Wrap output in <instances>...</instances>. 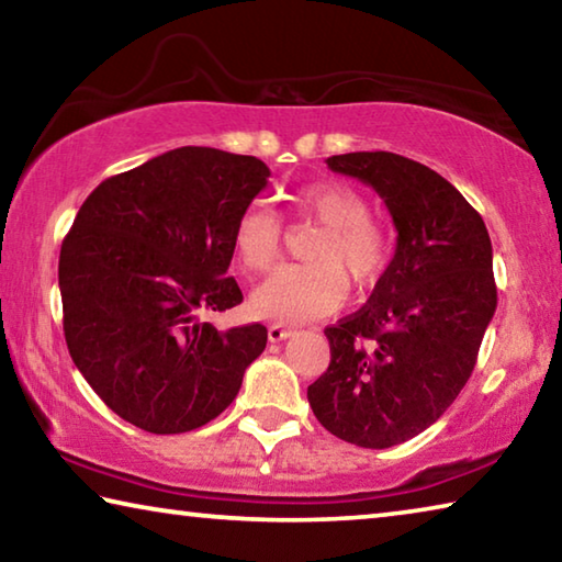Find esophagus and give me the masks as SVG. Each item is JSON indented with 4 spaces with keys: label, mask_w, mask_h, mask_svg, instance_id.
I'll return each instance as SVG.
<instances>
[{
    "label": "esophagus",
    "mask_w": 562,
    "mask_h": 562,
    "mask_svg": "<svg viewBox=\"0 0 562 562\" xmlns=\"http://www.w3.org/2000/svg\"><path fill=\"white\" fill-rule=\"evenodd\" d=\"M268 337H270V341H282V339L292 337V329L284 327V325H270L268 327Z\"/></svg>",
    "instance_id": "1"
}]
</instances>
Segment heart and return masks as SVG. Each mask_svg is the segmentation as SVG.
Segmentation results:
<instances>
[{
  "label": "heart",
  "mask_w": 562,
  "mask_h": 562,
  "mask_svg": "<svg viewBox=\"0 0 562 562\" xmlns=\"http://www.w3.org/2000/svg\"><path fill=\"white\" fill-rule=\"evenodd\" d=\"M292 211L304 221L325 225L304 265H282L255 288L250 307L262 319L310 322L331 315L347 300V273L359 290L382 280L392 260V235L369 215V201L357 188L337 180H317L292 193ZM284 240L280 215L268 205H245L233 225V252L250 272L278 260Z\"/></svg>",
  "instance_id": "obj_1"
}]
</instances>
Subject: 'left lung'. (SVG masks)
I'll list each match as a JSON object with an SVG mask.
<instances>
[{"instance_id": "8db88e82", "label": "left lung", "mask_w": 562, "mask_h": 562, "mask_svg": "<svg viewBox=\"0 0 562 562\" xmlns=\"http://www.w3.org/2000/svg\"><path fill=\"white\" fill-rule=\"evenodd\" d=\"M327 166L372 186L398 235L364 307L325 329L331 359L307 398L337 439L389 449L429 429L469 382L498 302L491 237L459 190L412 158L359 150Z\"/></svg>"}]
</instances>
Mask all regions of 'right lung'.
<instances>
[{
	"instance_id": "1",
	"label": "right lung",
	"mask_w": 562,
	"mask_h": 562,
	"mask_svg": "<svg viewBox=\"0 0 562 562\" xmlns=\"http://www.w3.org/2000/svg\"><path fill=\"white\" fill-rule=\"evenodd\" d=\"M268 178L255 156L183 146L106 178L76 213L59 255L66 347L138 429L213 422L268 345L262 325L221 331L201 319L243 302L225 274L233 225Z\"/></svg>"
}]
</instances>
